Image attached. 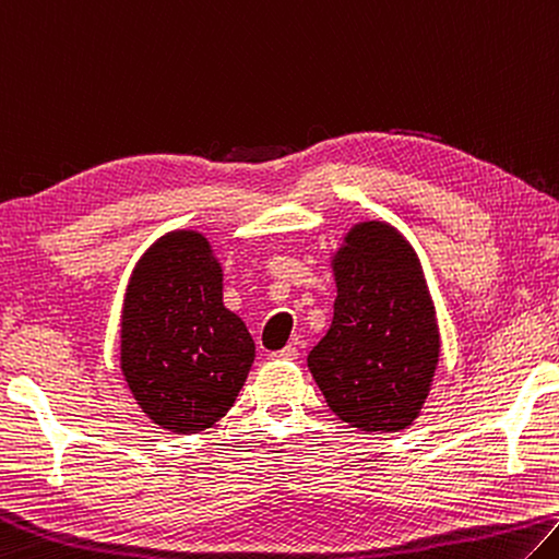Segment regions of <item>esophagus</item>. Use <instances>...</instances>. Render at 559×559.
<instances>
[{"label": "esophagus", "instance_id": "obj_1", "mask_svg": "<svg viewBox=\"0 0 559 559\" xmlns=\"http://www.w3.org/2000/svg\"><path fill=\"white\" fill-rule=\"evenodd\" d=\"M271 359H278V361H293V359H298V347H293V344H288V347H283L281 352H273Z\"/></svg>", "mask_w": 559, "mask_h": 559}]
</instances>
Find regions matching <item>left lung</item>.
<instances>
[{
  "mask_svg": "<svg viewBox=\"0 0 559 559\" xmlns=\"http://www.w3.org/2000/svg\"><path fill=\"white\" fill-rule=\"evenodd\" d=\"M334 318L308 369L340 420L401 432L418 418L440 361V328L420 259L389 222L369 219L332 253Z\"/></svg>",
  "mask_w": 559,
  "mask_h": 559,
  "instance_id": "obj_1",
  "label": "left lung"
}]
</instances>
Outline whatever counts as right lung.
Instances as JSON below:
<instances>
[{"label":"right lung","mask_w":559,"mask_h":559,"mask_svg":"<svg viewBox=\"0 0 559 559\" xmlns=\"http://www.w3.org/2000/svg\"><path fill=\"white\" fill-rule=\"evenodd\" d=\"M119 354L131 395L158 428L202 432L235 405L257 347L222 302V263L205 235L166 231L136 261Z\"/></svg>","instance_id":"add662e5"}]
</instances>
